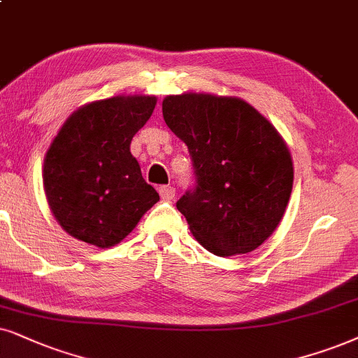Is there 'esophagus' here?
I'll return each mask as SVG.
<instances>
[{
    "label": "esophagus",
    "instance_id": "1",
    "mask_svg": "<svg viewBox=\"0 0 358 358\" xmlns=\"http://www.w3.org/2000/svg\"><path fill=\"white\" fill-rule=\"evenodd\" d=\"M158 193H160L162 200L165 201H171L175 198V188L169 187V185H164V187L158 188Z\"/></svg>",
    "mask_w": 358,
    "mask_h": 358
}]
</instances>
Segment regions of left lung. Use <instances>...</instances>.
<instances>
[{"label":"left lung","instance_id":"left-lung-1","mask_svg":"<svg viewBox=\"0 0 358 358\" xmlns=\"http://www.w3.org/2000/svg\"><path fill=\"white\" fill-rule=\"evenodd\" d=\"M162 110L193 162L196 185L176 201L189 231L216 256L255 251L278 228L291 196L286 142L238 97L166 96Z\"/></svg>","mask_w":358,"mask_h":358}]
</instances>
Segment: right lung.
Returning a JSON list of instances; mask_svg holds the SVG:
<instances>
[{"mask_svg":"<svg viewBox=\"0 0 358 358\" xmlns=\"http://www.w3.org/2000/svg\"><path fill=\"white\" fill-rule=\"evenodd\" d=\"M153 96H117L78 108L44 158V192L66 233L97 248L120 243L160 200L130 153Z\"/></svg>","mask_w":358,"mask_h":358,"instance_id":"add662e5","label":"right lung"}]
</instances>
